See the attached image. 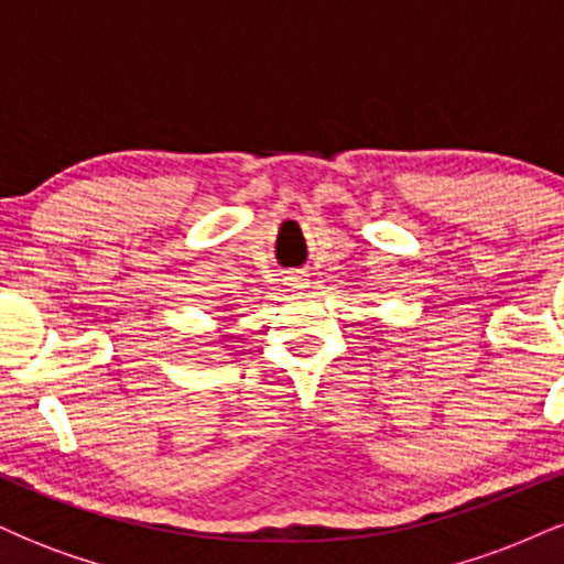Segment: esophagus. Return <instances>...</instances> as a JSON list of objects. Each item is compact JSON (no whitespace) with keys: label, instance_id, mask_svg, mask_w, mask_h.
Masks as SVG:
<instances>
[{"label":"esophagus","instance_id":"1","mask_svg":"<svg viewBox=\"0 0 564 564\" xmlns=\"http://www.w3.org/2000/svg\"><path fill=\"white\" fill-rule=\"evenodd\" d=\"M286 286H289L291 291L307 289V275H304V273H289V275H286Z\"/></svg>","mask_w":564,"mask_h":564}]
</instances>
